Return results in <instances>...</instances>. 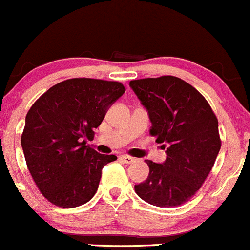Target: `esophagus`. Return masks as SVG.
I'll use <instances>...</instances> for the list:
<instances>
[{
	"instance_id": "esophagus-1",
	"label": "esophagus",
	"mask_w": 250,
	"mask_h": 250,
	"mask_svg": "<svg viewBox=\"0 0 250 250\" xmlns=\"http://www.w3.org/2000/svg\"><path fill=\"white\" fill-rule=\"evenodd\" d=\"M121 160H122L123 162H125V163H132V162H134L135 158H134V157H132V156L122 155V156H121Z\"/></svg>"
}]
</instances>
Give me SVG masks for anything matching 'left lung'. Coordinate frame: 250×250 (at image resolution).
Here are the masks:
<instances>
[{
  "mask_svg": "<svg viewBox=\"0 0 250 250\" xmlns=\"http://www.w3.org/2000/svg\"><path fill=\"white\" fill-rule=\"evenodd\" d=\"M129 85L146 107L150 134L163 144V165L146 160L147 179L135 192L156 207L181 206L196 195L221 147L218 118L196 88L175 76L133 80Z\"/></svg>",
  "mask_w": 250,
  "mask_h": 250,
  "instance_id": "left-lung-1",
  "label": "left lung"
}]
</instances>
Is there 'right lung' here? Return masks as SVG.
<instances>
[{
	"label": "right lung",
	"instance_id": "right-lung-1",
	"mask_svg": "<svg viewBox=\"0 0 250 250\" xmlns=\"http://www.w3.org/2000/svg\"><path fill=\"white\" fill-rule=\"evenodd\" d=\"M125 92L117 81L70 78L50 87L30 107L22 151L35 184L50 203L74 208L95 195L103 168L117 157L85 144Z\"/></svg>",
	"mask_w": 250,
	"mask_h": 250
}]
</instances>
